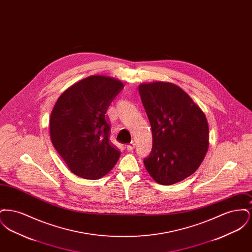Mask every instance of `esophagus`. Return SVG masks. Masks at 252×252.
<instances>
[{"label":"esophagus","mask_w":252,"mask_h":252,"mask_svg":"<svg viewBox=\"0 0 252 252\" xmlns=\"http://www.w3.org/2000/svg\"><path fill=\"white\" fill-rule=\"evenodd\" d=\"M134 145H135V144H134V142H131L130 144H128V145L126 146V149H127L128 151H132V150L134 149Z\"/></svg>","instance_id":"obj_1"}]
</instances>
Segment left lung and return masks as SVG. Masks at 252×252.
Segmentation results:
<instances>
[{
  "label": "left lung",
  "instance_id": "8db88e82",
  "mask_svg": "<svg viewBox=\"0 0 252 252\" xmlns=\"http://www.w3.org/2000/svg\"><path fill=\"white\" fill-rule=\"evenodd\" d=\"M139 93L153 137L144 166L162 185L185 180L208 151L209 126L203 111L182 89L169 82L141 84Z\"/></svg>",
  "mask_w": 252,
  "mask_h": 252
}]
</instances>
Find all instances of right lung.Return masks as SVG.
<instances>
[{
    "label": "right lung",
    "instance_id": "right-lung-1",
    "mask_svg": "<svg viewBox=\"0 0 252 252\" xmlns=\"http://www.w3.org/2000/svg\"><path fill=\"white\" fill-rule=\"evenodd\" d=\"M123 88L115 78L92 75L58 99L50 117L51 141L74 175L98 180L118 161L121 153L109 142L106 113Z\"/></svg>",
    "mask_w": 252,
    "mask_h": 252
}]
</instances>
